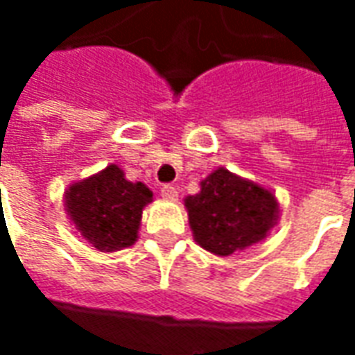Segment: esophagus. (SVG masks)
Wrapping results in <instances>:
<instances>
[{
  "instance_id": "34e87169",
  "label": "esophagus",
  "mask_w": 355,
  "mask_h": 355,
  "mask_svg": "<svg viewBox=\"0 0 355 355\" xmlns=\"http://www.w3.org/2000/svg\"><path fill=\"white\" fill-rule=\"evenodd\" d=\"M159 192H162V198L163 200H171V201H175L178 198V190L177 188H175V186L173 184H163L162 186V190H159Z\"/></svg>"
}]
</instances>
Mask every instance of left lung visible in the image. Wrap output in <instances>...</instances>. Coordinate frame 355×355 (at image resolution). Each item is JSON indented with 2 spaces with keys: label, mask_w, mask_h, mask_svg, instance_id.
I'll use <instances>...</instances> for the list:
<instances>
[{
  "label": "left lung",
  "mask_w": 355,
  "mask_h": 355,
  "mask_svg": "<svg viewBox=\"0 0 355 355\" xmlns=\"http://www.w3.org/2000/svg\"><path fill=\"white\" fill-rule=\"evenodd\" d=\"M193 238L211 253L228 257L266 238L277 216L272 193L249 180L216 169L201 192L186 198Z\"/></svg>",
  "instance_id": "8db88e82"
}]
</instances>
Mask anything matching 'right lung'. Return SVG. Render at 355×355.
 Wrapping results in <instances>:
<instances>
[{
  "mask_svg": "<svg viewBox=\"0 0 355 355\" xmlns=\"http://www.w3.org/2000/svg\"><path fill=\"white\" fill-rule=\"evenodd\" d=\"M150 201L152 192L146 186L125 180L116 165L73 184L66 193L73 224L101 251H117L137 241L142 209Z\"/></svg>",
  "mask_w": 355,
  "mask_h": 355,
  "instance_id": "1",
  "label": "right lung"
}]
</instances>
